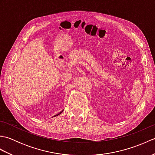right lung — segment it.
<instances>
[{"instance_id": "add662e5", "label": "right lung", "mask_w": 155, "mask_h": 155, "mask_svg": "<svg viewBox=\"0 0 155 155\" xmlns=\"http://www.w3.org/2000/svg\"><path fill=\"white\" fill-rule=\"evenodd\" d=\"M62 112H61V113H59L58 114H56V115H54V117H57V116H58V115H59V114H60L61 113H62Z\"/></svg>"}]
</instances>
